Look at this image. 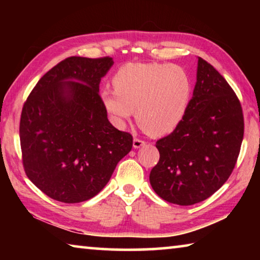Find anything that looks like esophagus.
I'll return each mask as SVG.
<instances>
[{
	"label": "esophagus",
	"mask_w": 260,
	"mask_h": 260,
	"mask_svg": "<svg viewBox=\"0 0 260 260\" xmlns=\"http://www.w3.org/2000/svg\"><path fill=\"white\" fill-rule=\"evenodd\" d=\"M144 144H146V142H144V141L140 140V139H138V138H134V140H133V147H134L135 149H139V148H141V147H143Z\"/></svg>",
	"instance_id": "esophagus-1"
}]
</instances>
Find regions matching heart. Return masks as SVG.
<instances>
[{
    "label": "heart",
    "instance_id": "obj_1",
    "mask_svg": "<svg viewBox=\"0 0 260 260\" xmlns=\"http://www.w3.org/2000/svg\"><path fill=\"white\" fill-rule=\"evenodd\" d=\"M114 89L105 88L101 103L113 125L124 128L135 111L136 121L148 135L172 133L183 121L192 98V80L179 65L128 63L112 78Z\"/></svg>",
    "mask_w": 260,
    "mask_h": 260
}]
</instances>
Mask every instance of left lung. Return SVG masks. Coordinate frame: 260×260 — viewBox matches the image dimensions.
Returning a JSON list of instances; mask_svg holds the SVG:
<instances>
[{
  "instance_id": "1",
  "label": "left lung",
  "mask_w": 260,
  "mask_h": 260,
  "mask_svg": "<svg viewBox=\"0 0 260 260\" xmlns=\"http://www.w3.org/2000/svg\"><path fill=\"white\" fill-rule=\"evenodd\" d=\"M244 133L241 103L221 74L199 57L196 85L183 121L156 142L159 161L149 175L158 196L192 205L227 181Z\"/></svg>"
}]
</instances>
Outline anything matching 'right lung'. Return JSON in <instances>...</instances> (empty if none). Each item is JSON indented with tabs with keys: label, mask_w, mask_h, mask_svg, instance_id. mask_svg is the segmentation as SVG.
<instances>
[{
	"label": "right lung",
	"mask_w": 260,
	"mask_h": 260,
	"mask_svg": "<svg viewBox=\"0 0 260 260\" xmlns=\"http://www.w3.org/2000/svg\"><path fill=\"white\" fill-rule=\"evenodd\" d=\"M111 57H69L30 91L20 117L26 175L42 192L63 203L93 199L109 182L133 138L108 119L100 82Z\"/></svg>",
	"instance_id": "right-lung-1"
}]
</instances>
